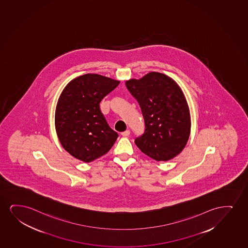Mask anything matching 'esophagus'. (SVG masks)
<instances>
[{
    "mask_svg": "<svg viewBox=\"0 0 248 248\" xmlns=\"http://www.w3.org/2000/svg\"><path fill=\"white\" fill-rule=\"evenodd\" d=\"M129 134H130V131H129V129H127L125 131L121 133V135L124 136V137H126V136H129Z\"/></svg>",
    "mask_w": 248,
    "mask_h": 248,
    "instance_id": "34e87169",
    "label": "esophagus"
}]
</instances>
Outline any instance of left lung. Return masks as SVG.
<instances>
[{"mask_svg":"<svg viewBox=\"0 0 248 248\" xmlns=\"http://www.w3.org/2000/svg\"><path fill=\"white\" fill-rule=\"evenodd\" d=\"M125 85L145 120V132L135 138V145L155 161L177 156L185 147L191 129L189 108L179 86L159 72H150L140 80L130 79Z\"/></svg>","mask_w":248,"mask_h":248,"instance_id":"8db88e82","label":"left lung"}]
</instances>
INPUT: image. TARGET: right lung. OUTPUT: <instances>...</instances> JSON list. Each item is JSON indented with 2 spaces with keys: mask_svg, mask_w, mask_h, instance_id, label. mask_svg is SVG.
Segmentation results:
<instances>
[{
  "mask_svg": "<svg viewBox=\"0 0 248 248\" xmlns=\"http://www.w3.org/2000/svg\"><path fill=\"white\" fill-rule=\"evenodd\" d=\"M119 84L101 75L86 74L64 87L55 110V129L72 156L91 162L112 148L119 135L107 123L99 104Z\"/></svg>",
  "mask_w": 248,
  "mask_h": 248,
  "instance_id": "obj_1",
  "label": "right lung"
}]
</instances>
